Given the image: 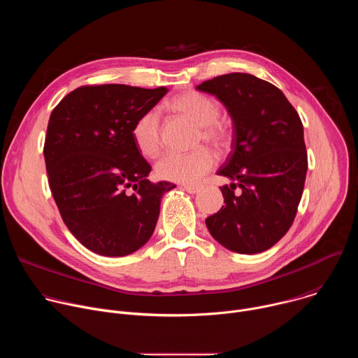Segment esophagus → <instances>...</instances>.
Segmentation results:
<instances>
[{
    "instance_id": "34e87169",
    "label": "esophagus",
    "mask_w": 358,
    "mask_h": 358,
    "mask_svg": "<svg viewBox=\"0 0 358 358\" xmlns=\"http://www.w3.org/2000/svg\"><path fill=\"white\" fill-rule=\"evenodd\" d=\"M182 187H184V189H185L187 192H189V194H196V192H199V189H201L199 185H191V184H187V185H182Z\"/></svg>"
}]
</instances>
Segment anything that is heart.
I'll use <instances>...</instances> for the list:
<instances>
[{"label": "heart", "instance_id": "obj_1", "mask_svg": "<svg viewBox=\"0 0 358 358\" xmlns=\"http://www.w3.org/2000/svg\"><path fill=\"white\" fill-rule=\"evenodd\" d=\"M167 108L177 116L198 127V141H207L215 147L228 143L227 126L218 120L220 108L208 96L189 90L173 97ZM131 138L144 157L159 155L162 145L160 116L156 110L143 113L133 124ZM217 157L214 152L201 147L188 155H167L156 164L160 180L180 184H194L214 169Z\"/></svg>", "mask_w": 358, "mask_h": 358}]
</instances>
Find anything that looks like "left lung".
Returning <instances> with one entry per match:
<instances>
[{"label":"left lung","mask_w":358,"mask_h":358,"mask_svg":"<svg viewBox=\"0 0 358 358\" xmlns=\"http://www.w3.org/2000/svg\"><path fill=\"white\" fill-rule=\"evenodd\" d=\"M228 110L231 152L217 171L225 206L206 220L213 238L232 252L252 255L272 248L290 228L301 198L308 152L303 124L286 96L249 73L202 82Z\"/></svg>","instance_id":"8db88e82"}]
</instances>
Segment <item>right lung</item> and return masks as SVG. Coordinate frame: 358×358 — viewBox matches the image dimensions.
<instances>
[{
	"instance_id": "1",
	"label": "right lung",
	"mask_w": 358,
	"mask_h": 358,
	"mask_svg": "<svg viewBox=\"0 0 358 358\" xmlns=\"http://www.w3.org/2000/svg\"><path fill=\"white\" fill-rule=\"evenodd\" d=\"M167 92L83 86L66 94L49 117L43 157L50 191L68 229L94 253L126 257L145 245L163 195L176 188L147 178L151 167L131 138L134 122Z\"/></svg>"
}]
</instances>
